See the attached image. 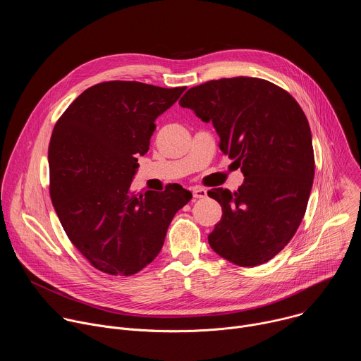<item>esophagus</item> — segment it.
<instances>
[{"instance_id": "esophagus-1", "label": "esophagus", "mask_w": 361, "mask_h": 361, "mask_svg": "<svg viewBox=\"0 0 361 361\" xmlns=\"http://www.w3.org/2000/svg\"><path fill=\"white\" fill-rule=\"evenodd\" d=\"M207 197V190L202 188V187H195L192 190V198L194 200H200V198H205Z\"/></svg>"}]
</instances>
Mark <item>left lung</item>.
Returning <instances> with one entry per match:
<instances>
[{
	"instance_id": "1",
	"label": "left lung",
	"mask_w": 361,
	"mask_h": 361,
	"mask_svg": "<svg viewBox=\"0 0 361 361\" xmlns=\"http://www.w3.org/2000/svg\"><path fill=\"white\" fill-rule=\"evenodd\" d=\"M180 106L212 121L220 149L241 169L237 191L213 188L223 217L212 248L240 267L271 260L295 234L314 178L307 117L291 94L262 78L212 80L190 88Z\"/></svg>"
}]
</instances>
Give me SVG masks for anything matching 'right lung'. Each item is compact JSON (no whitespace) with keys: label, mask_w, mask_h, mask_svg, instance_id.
Instances as JSON below:
<instances>
[{"label":"right lung","mask_w":361,"mask_h":361,"mask_svg":"<svg viewBox=\"0 0 361 361\" xmlns=\"http://www.w3.org/2000/svg\"><path fill=\"white\" fill-rule=\"evenodd\" d=\"M185 87L106 81L80 94L48 145L49 195L61 226L85 260L110 276H133L159 255L167 228L191 200L181 185L131 190L138 156L156 118Z\"/></svg>","instance_id":"1"}]
</instances>
